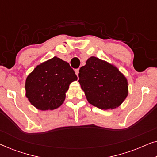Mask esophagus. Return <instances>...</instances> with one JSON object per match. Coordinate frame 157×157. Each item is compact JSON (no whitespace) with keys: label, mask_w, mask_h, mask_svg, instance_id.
Wrapping results in <instances>:
<instances>
[{"label":"esophagus","mask_w":157,"mask_h":157,"mask_svg":"<svg viewBox=\"0 0 157 157\" xmlns=\"http://www.w3.org/2000/svg\"><path fill=\"white\" fill-rule=\"evenodd\" d=\"M75 73H76V76H78V73H79V69H76V70H75Z\"/></svg>","instance_id":"esophagus-1"}]
</instances>
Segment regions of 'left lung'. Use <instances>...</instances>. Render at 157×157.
<instances>
[{
	"mask_svg": "<svg viewBox=\"0 0 157 157\" xmlns=\"http://www.w3.org/2000/svg\"><path fill=\"white\" fill-rule=\"evenodd\" d=\"M79 83L87 101L100 109L119 107L128 93L127 79L113 64L90 57L79 70Z\"/></svg>",
	"mask_w": 157,
	"mask_h": 157,
	"instance_id": "obj_1",
	"label": "left lung"
}]
</instances>
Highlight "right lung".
<instances>
[{"instance_id":"add662e5","label":"right lung","mask_w":157,"mask_h":157,"mask_svg":"<svg viewBox=\"0 0 157 157\" xmlns=\"http://www.w3.org/2000/svg\"><path fill=\"white\" fill-rule=\"evenodd\" d=\"M66 61L54 56L30 73L25 80V96L38 110H53L63 104L69 85L77 80Z\"/></svg>"}]
</instances>
